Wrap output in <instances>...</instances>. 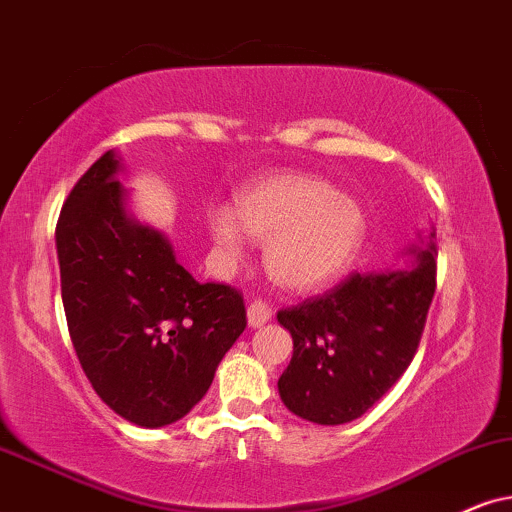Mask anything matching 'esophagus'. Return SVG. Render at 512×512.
Segmentation results:
<instances>
[{
    "label": "esophagus",
    "mask_w": 512,
    "mask_h": 512,
    "mask_svg": "<svg viewBox=\"0 0 512 512\" xmlns=\"http://www.w3.org/2000/svg\"><path fill=\"white\" fill-rule=\"evenodd\" d=\"M269 319H271V307L267 302H262V300L250 302V307H248V326L250 328H260Z\"/></svg>",
    "instance_id": "1"
}]
</instances>
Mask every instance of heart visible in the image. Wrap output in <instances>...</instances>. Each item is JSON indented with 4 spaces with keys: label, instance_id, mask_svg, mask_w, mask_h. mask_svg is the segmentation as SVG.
<instances>
[{
    "label": "heart",
    "instance_id": "obj_1",
    "mask_svg": "<svg viewBox=\"0 0 512 512\" xmlns=\"http://www.w3.org/2000/svg\"><path fill=\"white\" fill-rule=\"evenodd\" d=\"M231 210L212 208L205 217L219 257L238 262L243 231L267 243L269 276L290 290H316L352 267L366 243L368 217L357 198L319 177L278 174L245 189Z\"/></svg>",
    "mask_w": 512,
    "mask_h": 512
}]
</instances>
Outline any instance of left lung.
<instances>
[{"instance_id":"left-lung-1","label":"left lung","mask_w":512,"mask_h":512,"mask_svg":"<svg viewBox=\"0 0 512 512\" xmlns=\"http://www.w3.org/2000/svg\"><path fill=\"white\" fill-rule=\"evenodd\" d=\"M404 250L411 260L342 286L293 309L278 323L293 335V359L278 394L295 416L342 425L371 409L416 354L435 295V229Z\"/></svg>"}]
</instances>
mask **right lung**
<instances>
[{"mask_svg":"<svg viewBox=\"0 0 512 512\" xmlns=\"http://www.w3.org/2000/svg\"><path fill=\"white\" fill-rule=\"evenodd\" d=\"M122 158L82 174L56 224L70 340L94 392L139 428L184 418L245 331L238 290L198 283L165 231L129 212Z\"/></svg>","mask_w":512,"mask_h":512,"instance_id":"obj_1","label":"right lung"}]
</instances>
